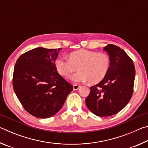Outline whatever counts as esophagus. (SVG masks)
I'll use <instances>...</instances> for the list:
<instances>
[{
	"label": "esophagus",
	"mask_w": 148,
	"mask_h": 148,
	"mask_svg": "<svg viewBox=\"0 0 148 148\" xmlns=\"http://www.w3.org/2000/svg\"><path fill=\"white\" fill-rule=\"evenodd\" d=\"M80 87V86H79V85H77V84H75V85H73V89L74 90V91H76V90H77Z\"/></svg>",
	"instance_id": "1"
}]
</instances>
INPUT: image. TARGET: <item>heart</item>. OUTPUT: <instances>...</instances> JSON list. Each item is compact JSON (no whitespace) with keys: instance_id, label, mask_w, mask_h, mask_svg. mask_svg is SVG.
Listing matches in <instances>:
<instances>
[{"instance_id":"b5f03b06","label":"heart","mask_w":148,"mask_h":148,"mask_svg":"<svg viewBox=\"0 0 148 148\" xmlns=\"http://www.w3.org/2000/svg\"><path fill=\"white\" fill-rule=\"evenodd\" d=\"M110 61L108 55L97 53L87 49H79L69 54V59L58 57L55 66L62 76L69 77L72 73L79 70L71 79L74 82H85L97 84L101 82L108 72Z\"/></svg>"}]
</instances>
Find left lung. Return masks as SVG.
Masks as SVG:
<instances>
[{"instance_id": "left-lung-1", "label": "left lung", "mask_w": 148, "mask_h": 148, "mask_svg": "<svg viewBox=\"0 0 148 148\" xmlns=\"http://www.w3.org/2000/svg\"><path fill=\"white\" fill-rule=\"evenodd\" d=\"M110 64L106 77L90 87L86 104L92 113L100 117L113 116L128 104L133 92L135 67L123 49L113 44L103 47Z\"/></svg>"}]
</instances>
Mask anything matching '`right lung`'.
Returning a JSON list of instances; mask_svg holds the SVG:
<instances>
[{
    "label": "right lung",
    "instance_id": "obj_1",
    "mask_svg": "<svg viewBox=\"0 0 148 148\" xmlns=\"http://www.w3.org/2000/svg\"><path fill=\"white\" fill-rule=\"evenodd\" d=\"M61 49L36 47L21 55L14 66L15 93L25 110L36 117L54 116L73 90L55 66Z\"/></svg>",
    "mask_w": 148,
    "mask_h": 148
}]
</instances>
